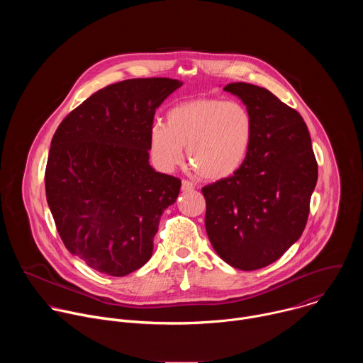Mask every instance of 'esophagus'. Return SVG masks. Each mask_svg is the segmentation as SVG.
<instances>
[{
  "mask_svg": "<svg viewBox=\"0 0 363 363\" xmlns=\"http://www.w3.org/2000/svg\"><path fill=\"white\" fill-rule=\"evenodd\" d=\"M195 186H194V184L191 182V181H188V179H184L182 181V185H181V189L184 191V192H189V191H192Z\"/></svg>",
  "mask_w": 363,
  "mask_h": 363,
  "instance_id": "34e87169",
  "label": "esophagus"
}]
</instances>
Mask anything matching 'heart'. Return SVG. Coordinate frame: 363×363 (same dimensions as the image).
<instances>
[{
	"label": "heart",
	"mask_w": 363,
	"mask_h": 363,
	"mask_svg": "<svg viewBox=\"0 0 363 363\" xmlns=\"http://www.w3.org/2000/svg\"><path fill=\"white\" fill-rule=\"evenodd\" d=\"M252 118L238 101L201 97L178 103L165 125L149 129L150 155L161 169L172 171L186 158L198 177L218 181L231 177L245 161L252 140Z\"/></svg>",
	"instance_id": "obj_1"
}]
</instances>
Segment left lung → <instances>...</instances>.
I'll return each instance as SVG.
<instances>
[{"label":"left lung","mask_w":363,"mask_h":363,"mask_svg":"<svg viewBox=\"0 0 363 363\" xmlns=\"http://www.w3.org/2000/svg\"><path fill=\"white\" fill-rule=\"evenodd\" d=\"M252 118L250 150L234 175L205 185V228L230 266L263 269L300 238L318 182V162L297 111L264 87L230 83Z\"/></svg>","instance_id":"left-lung-1"}]
</instances>
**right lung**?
Segmentation results:
<instances>
[{"mask_svg":"<svg viewBox=\"0 0 363 363\" xmlns=\"http://www.w3.org/2000/svg\"><path fill=\"white\" fill-rule=\"evenodd\" d=\"M182 83L129 79L93 93L59 125L44 174L45 196L66 248L115 277L152 255L181 179L149 165L155 111Z\"/></svg>","mask_w":363,"mask_h":363,"instance_id":"1","label":"right lung"}]
</instances>
